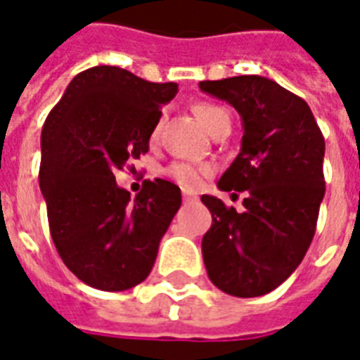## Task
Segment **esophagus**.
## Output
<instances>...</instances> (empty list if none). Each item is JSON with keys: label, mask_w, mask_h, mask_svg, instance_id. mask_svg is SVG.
I'll return each mask as SVG.
<instances>
[{"label": "esophagus", "mask_w": 360, "mask_h": 360, "mask_svg": "<svg viewBox=\"0 0 360 360\" xmlns=\"http://www.w3.org/2000/svg\"><path fill=\"white\" fill-rule=\"evenodd\" d=\"M193 200H195V195H193V193L184 192V201H193Z\"/></svg>", "instance_id": "1"}]
</instances>
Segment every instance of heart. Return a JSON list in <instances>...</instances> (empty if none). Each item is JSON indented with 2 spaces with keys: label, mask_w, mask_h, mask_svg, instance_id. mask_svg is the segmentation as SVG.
I'll return each mask as SVG.
<instances>
[{
  "label": "heart",
  "mask_w": 360,
  "mask_h": 360,
  "mask_svg": "<svg viewBox=\"0 0 360 360\" xmlns=\"http://www.w3.org/2000/svg\"><path fill=\"white\" fill-rule=\"evenodd\" d=\"M193 112H195V116L201 122V126L205 127L209 134H213L223 124H231L229 114L223 108L215 106V104L201 103L193 108ZM155 135L157 134L153 131V137ZM209 172H211V168L207 165H193V162H184V160L172 162L168 167V176L172 180H176L180 186H184V188H198Z\"/></svg>",
  "instance_id": "1"
}]
</instances>
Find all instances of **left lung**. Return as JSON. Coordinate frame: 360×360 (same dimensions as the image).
<instances>
[{"instance_id":"1","label":"left lung","mask_w":360,"mask_h":360,"mask_svg":"<svg viewBox=\"0 0 360 360\" xmlns=\"http://www.w3.org/2000/svg\"><path fill=\"white\" fill-rule=\"evenodd\" d=\"M203 93L240 114L242 147L219 180L244 192L242 211L201 195L213 217L201 252L211 283L233 297L267 295L289 277L314 238L323 182V135L300 96L259 75L201 81Z\"/></svg>"}]
</instances>
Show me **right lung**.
I'll return each mask as SVG.
<instances>
[{"mask_svg": "<svg viewBox=\"0 0 360 360\" xmlns=\"http://www.w3.org/2000/svg\"><path fill=\"white\" fill-rule=\"evenodd\" d=\"M176 83H151L116 65L71 79L42 127L40 190L63 264L101 290H126L147 279L160 238L182 205L180 188L145 180L131 200L114 172L149 151L160 106Z\"/></svg>", "mask_w": 360, "mask_h": 360, "instance_id": "obj_1", "label": "right lung"}]
</instances>
